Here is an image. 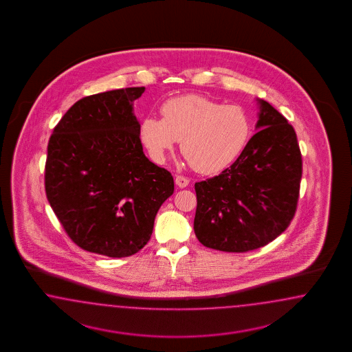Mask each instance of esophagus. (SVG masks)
I'll list each match as a JSON object with an SVG mask.
<instances>
[{
	"mask_svg": "<svg viewBox=\"0 0 352 352\" xmlns=\"http://www.w3.org/2000/svg\"><path fill=\"white\" fill-rule=\"evenodd\" d=\"M188 183H190V179L186 178V177L178 175V177L175 178V184H177L179 188H186V187L188 186Z\"/></svg>",
	"mask_w": 352,
	"mask_h": 352,
	"instance_id": "34e87169",
	"label": "esophagus"
}]
</instances>
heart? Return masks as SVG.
I'll return each instance as SVG.
<instances>
[{
  "instance_id": "1",
  "label": "heart",
  "mask_w": 352,
  "mask_h": 352,
  "mask_svg": "<svg viewBox=\"0 0 352 352\" xmlns=\"http://www.w3.org/2000/svg\"><path fill=\"white\" fill-rule=\"evenodd\" d=\"M162 118L146 116L139 138L156 162L181 140L182 152L201 174H217L231 166L244 152L252 124L244 108L223 106L196 94L177 96L161 107Z\"/></svg>"
}]
</instances>
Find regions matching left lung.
Segmentation results:
<instances>
[{
    "label": "left lung",
    "instance_id": "8db88e82",
    "mask_svg": "<svg viewBox=\"0 0 352 352\" xmlns=\"http://www.w3.org/2000/svg\"><path fill=\"white\" fill-rule=\"evenodd\" d=\"M256 133L219 175L197 182L193 230L206 248L243 253L265 246L292 222L299 196L302 156L288 120L263 99Z\"/></svg>",
    "mask_w": 352,
    "mask_h": 352
}]
</instances>
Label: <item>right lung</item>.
<instances>
[{
  "mask_svg": "<svg viewBox=\"0 0 352 352\" xmlns=\"http://www.w3.org/2000/svg\"><path fill=\"white\" fill-rule=\"evenodd\" d=\"M144 90L126 87L80 99L47 144L49 204L76 245L100 256L139 252L174 192L173 175L151 162L140 143L133 106Z\"/></svg>",
  "mask_w": 352,
  "mask_h": 352,
  "instance_id": "right-lung-1",
  "label": "right lung"
}]
</instances>
